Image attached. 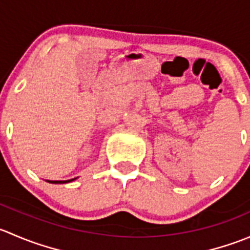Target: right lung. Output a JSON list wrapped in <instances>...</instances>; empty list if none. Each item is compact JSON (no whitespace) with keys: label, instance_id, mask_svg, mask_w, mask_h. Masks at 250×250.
<instances>
[{"label":"right lung","instance_id":"add662e5","mask_svg":"<svg viewBox=\"0 0 250 250\" xmlns=\"http://www.w3.org/2000/svg\"><path fill=\"white\" fill-rule=\"evenodd\" d=\"M75 180V179H70V180H62V181H58V180H54V181H49V183L52 184H65V183H70V181Z\"/></svg>","mask_w":250,"mask_h":250}]
</instances>
